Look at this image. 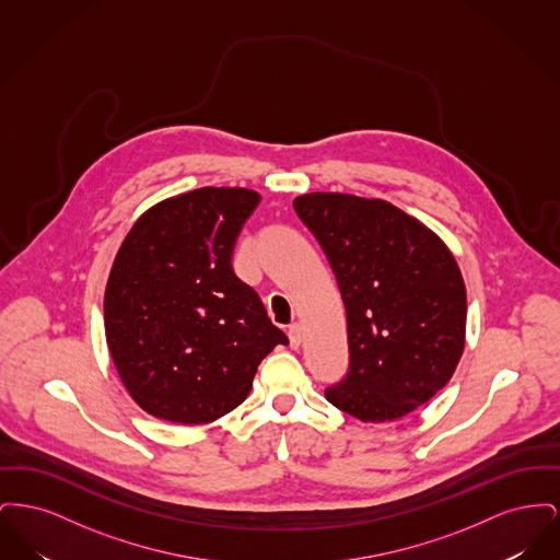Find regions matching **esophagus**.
<instances>
[{
	"instance_id": "esophagus-1",
	"label": "esophagus",
	"mask_w": 560,
	"mask_h": 560,
	"mask_svg": "<svg viewBox=\"0 0 560 560\" xmlns=\"http://www.w3.org/2000/svg\"><path fill=\"white\" fill-rule=\"evenodd\" d=\"M288 336H290V347L300 348L302 345V327H300V323H293L290 325V329H288Z\"/></svg>"
}]
</instances>
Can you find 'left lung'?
Masks as SVG:
<instances>
[{
	"mask_svg": "<svg viewBox=\"0 0 560 560\" xmlns=\"http://www.w3.org/2000/svg\"><path fill=\"white\" fill-rule=\"evenodd\" d=\"M293 208L347 308L350 365L325 399L361 422L409 416L452 380L464 352L466 285L452 249L384 199L306 192Z\"/></svg>",
	"mask_w": 560,
	"mask_h": 560,
	"instance_id": "left-lung-1",
	"label": "left lung"
}]
</instances>
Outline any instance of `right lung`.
Here are the masks:
<instances>
[{"label":"right lung","mask_w":560,"mask_h":560,"mask_svg":"<svg viewBox=\"0 0 560 560\" xmlns=\"http://www.w3.org/2000/svg\"><path fill=\"white\" fill-rule=\"evenodd\" d=\"M252 188L203 187L133 222L108 272L105 334L126 390L147 413L208 424L241 405L288 336L233 270Z\"/></svg>","instance_id":"1"}]
</instances>
